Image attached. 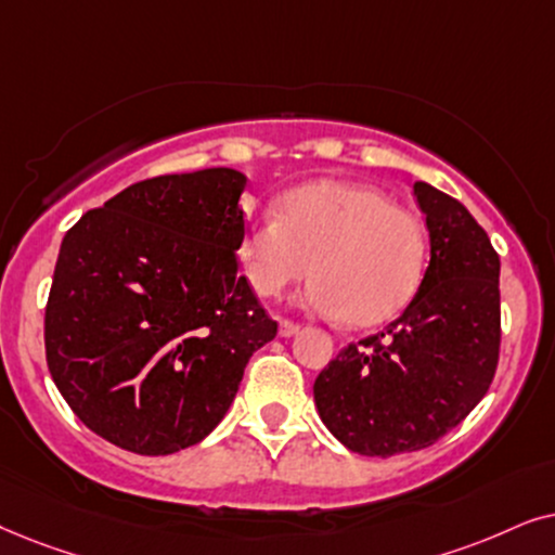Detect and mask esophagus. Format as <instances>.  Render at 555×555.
<instances>
[{
  "label": "esophagus",
  "mask_w": 555,
  "mask_h": 555,
  "mask_svg": "<svg viewBox=\"0 0 555 555\" xmlns=\"http://www.w3.org/2000/svg\"><path fill=\"white\" fill-rule=\"evenodd\" d=\"M297 332H299L297 322H292V320L279 322V335H282V337H292V335H297Z\"/></svg>",
  "instance_id": "1"
}]
</instances>
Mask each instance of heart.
I'll return each instance as SVG.
<instances>
[{"label": "heart", "instance_id": "b5f03b06", "mask_svg": "<svg viewBox=\"0 0 555 555\" xmlns=\"http://www.w3.org/2000/svg\"><path fill=\"white\" fill-rule=\"evenodd\" d=\"M428 238L418 216L371 184L317 180L286 192L279 218L246 223L238 258L261 297H279L312 269L305 301L350 327H373L416 294Z\"/></svg>", "mask_w": 555, "mask_h": 555}]
</instances>
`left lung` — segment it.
Wrapping results in <instances>:
<instances>
[{
  "instance_id": "8db88e82",
  "label": "left lung",
  "mask_w": 555,
  "mask_h": 555,
  "mask_svg": "<svg viewBox=\"0 0 555 555\" xmlns=\"http://www.w3.org/2000/svg\"><path fill=\"white\" fill-rule=\"evenodd\" d=\"M431 258L411 305L314 380L320 418L352 452L431 447L482 401L500 360V256L460 201L413 184Z\"/></svg>"
}]
</instances>
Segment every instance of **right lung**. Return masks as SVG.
Here are the masks:
<instances>
[{
	"instance_id": "right-lung-1",
	"label": "right lung",
	"mask_w": 555,
	"mask_h": 555,
	"mask_svg": "<svg viewBox=\"0 0 555 555\" xmlns=\"http://www.w3.org/2000/svg\"><path fill=\"white\" fill-rule=\"evenodd\" d=\"M243 188L225 167L152 177L65 233L46 358L65 403L111 444L142 456L197 444L276 337L238 273Z\"/></svg>"
}]
</instances>
